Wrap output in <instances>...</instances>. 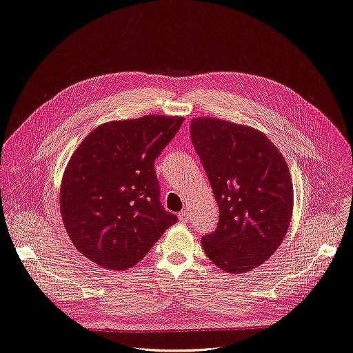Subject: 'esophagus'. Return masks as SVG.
<instances>
[{
	"label": "esophagus",
	"mask_w": 353,
	"mask_h": 353,
	"mask_svg": "<svg viewBox=\"0 0 353 353\" xmlns=\"http://www.w3.org/2000/svg\"><path fill=\"white\" fill-rule=\"evenodd\" d=\"M178 218H179V221L181 223H187L188 220H190V215H188V212L183 210V211H181L179 214H178Z\"/></svg>",
	"instance_id": "obj_1"
}]
</instances>
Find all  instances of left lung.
<instances>
[{
    "label": "left lung",
    "instance_id": "1",
    "mask_svg": "<svg viewBox=\"0 0 353 353\" xmlns=\"http://www.w3.org/2000/svg\"><path fill=\"white\" fill-rule=\"evenodd\" d=\"M190 128L220 210L216 230L201 244L218 268L247 273L270 259L288 234L293 212L288 162L251 126L203 116Z\"/></svg>",
    "mask_w": 353,
    "mask_h": 353
}]
</instances>
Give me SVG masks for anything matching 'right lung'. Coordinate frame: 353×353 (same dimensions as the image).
Listing matches in <instances>:
<instances>
[{"mask_svg": "<svg viewBox=\"0 0 353 353\" xmlns=\"http://www.w3.org/2000/svg\"><path fill=\"white\" fill-rule=\"evenodd\" d=\"M182 122L162 114L112 121L74 150L61 179L60 212L74 247L94 264L133 267L178 221L159 203L154 163Z\"/></svg>", "mask_w": 353, "mask_h": 353, "instance_id": "add662e5", "label": "right lung"}]
</instances>
